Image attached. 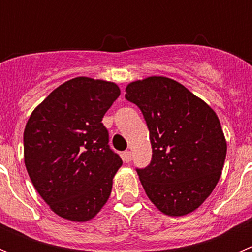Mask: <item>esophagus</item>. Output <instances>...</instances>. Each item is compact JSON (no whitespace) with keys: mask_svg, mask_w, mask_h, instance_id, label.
<instances>
[{"mask_svg":"<svg viewBox=\"0 0 252 252\" xmlns=\"http://www.w3.org/2000/svg\"><path fill=\"white\" fill-rule=\"evenodd\" d=\"M122 159H124V161L130 162L131 160H132V153H131L130 150L124 151V153H122Z\"/></svg>","mask_w":252,"mask_h":252,"instance_id":"obj_1","label":"esophagus"}]
</instances>
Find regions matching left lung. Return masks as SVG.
<instances>
[{"label":"left lung","instance_id":"8db88e82","mask_svg":"<svg viewBox=\"0 0 252 252\" xmlns=\"http://www.w3.org/2000/svg\"><path fill=\"white\" fill-rule=\"evenodd\" d=\"M125 98L139 107L149 128L151 161L136 168L149 199L168 216L194 211L215 189L226 159L217 115L165 77L132 82Z\"/></svg>","mask_w":252,"mask_h":252}]
</instances>
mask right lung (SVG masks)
I'll use <instances>...</instances> for the list:
<instances>
[{
	"instance_id": "obj_1",
	"label": "right lung",
	"mask_w": 252,
	"mask_h": 252,
	"mask_svg": "<svg viewBox=\"0 0 252 252\" xmlns=\"http://www.w3.org/2000/svg\"><path fill=\"white\" fill-rule=\"evenodd\" d=\"M119 95L115 83L78 77L31 113L24 131L25 165L37 193L60 217L88 221L110 198L122 160L108 144L102 119Z\"/></svg>"
}]
</instances>
